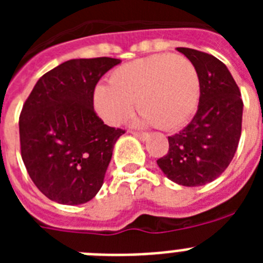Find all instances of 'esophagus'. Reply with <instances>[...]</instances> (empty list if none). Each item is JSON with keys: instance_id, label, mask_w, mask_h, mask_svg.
Returning a JSON list of instances; mask_svg holds the SVG:
<instances>
[{"instance_id": "1", "label": "esophagus", "mask_w": 263, "mask_h": 263, "mask_svg": "<svg viewBox=\"0 0 263 263\" xmlns=\"http://www.w3.org/2000/svg\"><path fill=\"white\" fill-rule=\"evenodd\" d=\"M132 134H133L134 137H137L139 141H142V142H145V141H147V139H148V134L147 133H137V132H132Z\"/></svg>"}]
</instances>
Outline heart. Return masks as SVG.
Segmentation results:
<instances>
[{
	"mask_svg": "<svg viewBox=\"0 0 263 263\" xmlns=\"http://www.w3.org/2000/svg\"><path fill=\"white\" fill-rule=\"evenodd\" d=\"M200 95V76L191 60L182 55L155 53L116 68L109 83L96 85L93 101L108 124H120L137 103L142 111L137 120L139 125L175 130L194 116Z\"/></svg>",
	"mask_w": 263,
	"mask_h": 263,
	"instance_id": "1",
	"label": "heart"
}]
</instances>
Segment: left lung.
Listing matches in <instances>:
<instances>
[{
    "label": "left lung",
    "instance_id": "8db88e82",
    "mask_svg": "<svg viewBox=\"0 0 263 263\" xmlns=\"http://www.w3.org/2000/svg\"><path fill=\"white\" fill-rule=\"evenodd\" d=\"M194 63L201 81L196 115L182 132L168 137V153L157 160L174 183L199 187L224 173L240 142L243 103L233 76L213 55L178 47Z\"/></svg>",
    "mask_w": 263,
    "mask_h": 263
}]
</instances>
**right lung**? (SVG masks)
Instances as JSON below:
<instances>
[{
  "mask_svg": "<svg viewBox=\"0 0 263 263\" xmlns=\"http://www.w3.org/2000/svg\"><path fill=\"white\" fill-rule=\"evenodd\" d=\"M120 59H72L42 76L20 116L21 155L42 194L66 205L93 199L125 133L93 110L95 87Z\"/></svg>",
  "mask_w": 263,
  "mask_h": 263,
  "instance_id": "obj_1",
  "label": "right lung"
}]
</instances>
